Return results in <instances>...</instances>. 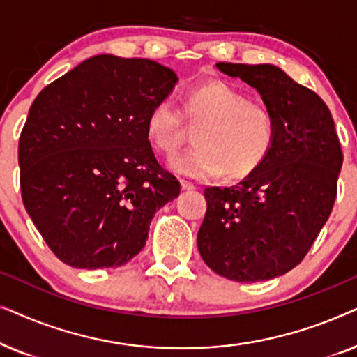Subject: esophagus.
I'll return each mask as SVG.
<instances>
[{"label": "esophagus", "instance_id": "1", "mask_svg": "<svg viewBox=\"0 0 357 357\" xmlns=\"http://www.w3.org/2000/svg\"><path fill=\"white\" fill-rule=\"evenodd\" d=\"M180 187H182L183 192H188V190H195V185L192 182H187V180H180Z\"/></svg>", "mask_w": 357, "mask_h": 357}]
</instances>
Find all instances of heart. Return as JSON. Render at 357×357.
<instances>
[{
    "label": "heart",
    "instance_id": "heart-1",
    "mask_svg": "<svg viewBox=\"0 0 357 357\" xmlns=\"http://www.w3.org/2000/svg\"><path fill=\"white\" fill-rule=\"evenodd\" d=\"M185 114L197 133L198 148L170 160L175 172L197 180L224 174L229 180L243 178L260 167L276 141V121L271 110L250 102V97L224 81H208L185 96ZM151 144L172 155L187 138L182 112L174 99L155 102L146 119Z\"/></svg>",
    "mask_w": 357,
    "mask_h": 357
}]
</instances>
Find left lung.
<instances>
[{
	"label": "left lung",
	"mask_w": 357,
	"mask_h": 357,
	"mask_svg": "<svg viewBox=\"0 0 357 357\" xmlns=\"http://www.w3.org/2000/svg\"><path fill=\"white\" fill-rule=\"evenodd\" d=\"M261 96L276 121L271 154L229 188L204 190L198 250L219 276L268 281L299 265L328 219L343 153L335 121L314 91L275 65L216 63Z\"/></svg>",
	"instance_id": "left-lung-1"
}]
</instances>
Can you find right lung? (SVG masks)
<instances>
[{
  "mask_svg": "<svg viewBox=\"0 0 357 357\" xmlns=\"http://www.w3.org/2000/svg\"><path fill=\"white\" fill-rule=\"evenodd\" d=\"M178 77L146 58L96 55L36 97L19 139L21 193L63 263L116 268L146 245L155 211L178 197L146 133Z\"/></svg>",
  "mask_w": 357,
  "mask_h": 357,
  "instance_id": "obj_1",
  "label": "right lung"
}]
</instances>
